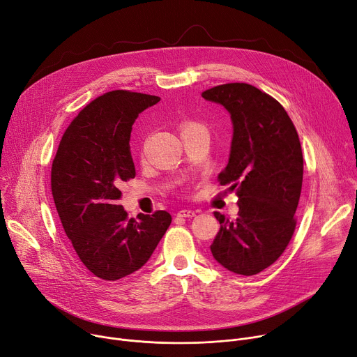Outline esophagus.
<instances>
[{"label": "esophagus", "mask_w": 357, "mask_h": 357, "mask_svg": "<svg viewBox=\"0 0 357 357\" xmlns=\"http://www.w3.org/2000/svg\"><path fill=\"white\" fill-rule=\"evenodd\" d=\"M176 215L181 217V218H192V217H195V211H192V209H181V211H178Z\"/></svg>", "instance_id": "34e87169"}]
</instances>
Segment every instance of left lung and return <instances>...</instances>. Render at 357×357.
Returning a JSON list of instances; mask_svg holds the SVG:
<instances>
[{"label":"left lung","instance_id":"8db88e82","mask_svg":"<svg viewBox=\"0 0 357 357\" xmlns=\"http://www.w3.org/2000/svg\"><path fill=\"white\" fill-rule=\"evenodd\" d=\"M229 113L232 140L228 163L218 175L238 195V217L213 215L221 228L211 252L231 273L258 274L289 245L303 183L297 130L284 107L247 83H228L202 93Z\"/></svg>","mask_w":357,"mask_h":357}]
</instances>
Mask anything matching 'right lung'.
<instances>
[{
  "mask_svg": "<svg viewBox=\"0 0 357 357\" xmlns=\"http://www.w3.org/2000/svg\"><path fill=\"white\" fill-rule=\"evenodd\" d=\"M158 96L113 90L87 105L64 132L52 192L64 232L86 268L107 281L144 267L169 228L166 211L128 218L119 186L135 178L132 125Z\"/></svg>",
  "mask_w": 357,
  "mask_h": 357,
  "instance_id": "obj_1",
  "label": "right lung"
}]
</instances>
